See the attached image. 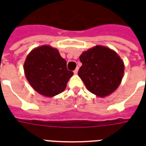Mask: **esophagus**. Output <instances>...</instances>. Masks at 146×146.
<instances>
[{"label":"esophagus","instance_id":"obj_1","mask_svg":"<svg viewBox=\"0 0 146 146\" xmlns=\"http://www.w3.org/2000/svg\"><path fill=\"white\" fill-rule=\"evenodd\" d=\"M77 73H78V68H77V69H76V70L73 71V73H74V74H77Z\"/></svg>","mask_w":146,"mask_h":146}]
</instances>
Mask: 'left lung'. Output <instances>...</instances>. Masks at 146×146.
<instances>
[{
  "mask_svg": "<svg viewBox=\"0 0 146 146\" xmlns=\"http://www.w3.org/2000/svg\"><path fill=\"white\" fill-rule=\"evenodd\" d=\"M82 66L78 76L92 94L104 98L115 92L122 81L123 62L116 51L96 45L80 56Z\"/></svg>",
  "mask_w": 146,
  "mask_h": 146,
  "instance_id": "left-lung-1",
  "label": "left lung"
}]
</instances>
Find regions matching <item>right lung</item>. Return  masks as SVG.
<instances>
[{
  "label": "right lung",
  "instance_id": "obj_1",
  "mask_svg": "<svg viewBox=\"0 0 146 146\" xmlns=\"http://www.w3.org/2000/svg\"><path fill=\"white\" fill-rule=\"evenodd\" d=\"M23 69L32 88L46 97L62 93L73 74L67 70L66 61L61 57L57 49L48 45H42L30 51Z\"/></svg>",
  "mask_w": 146,
  "mask_h": 146
}]
</instances>
